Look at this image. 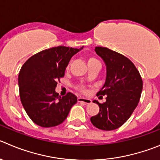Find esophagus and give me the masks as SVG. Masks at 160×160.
Listing matches in <instances>:
<instances>
[{"label":"esophagus","mask_w":160,"mask_h":160,"mask_svg":"<svg viewBox=\"0 0 160 160\" xmlns=\"http://www.w3.org/2000/svg\"><path fill=\"white\" fill-rule=\"evenodd\" d=\"M77 100H78L79 102H83V103H85V104L92 103V100H91V99H89V98H83V97H81V96L78 97Z\"/></svg>","instance_id":"34e87169"}]
</instances>
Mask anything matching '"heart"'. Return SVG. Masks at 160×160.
Wrapping results in <instances>:
<instances>
[{
    "label": "heart",
    "instance_id": "1",
    "mask_svg": "<svg viewBox=\"0 0 160 160\" xmlns=\"http://www.w3.org/2000/svg\"><path fill=\"white\" fill-rule=\"evenodd\" d=\"M94 60H95V58H89V59H88V62H92V61H94ZM79 88H80L81 91H84V88H83V86H80V87Z\"/></svg>",
    "mask_w": 160,
    "mask_h": 160
}]
</instances>
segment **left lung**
<instances>
[{"label": "left lung", "mask_w": 160, "mask_h": 160, "mask_svg": "<svg viewBox=\"0 0 160 160\" xmlns=\"http://www.w3.org/2000/svg\"><path fill=\"white\" fill-rule=\"evenodd\" d=\"M95 50L107 66L105 83L97 93V95H106V102L93 101L99 107V112L91 118V122L99 129L114 130L129 118L137 107L143 81L129 58L107 47L97 46Z\"/></svg>", "instance_id": "8db88e82"}]
</instances>
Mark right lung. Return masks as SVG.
I'll return each mask as SVG.
<instances>
[{
  "instance_id": "1",
  "label": "right lung",
  "mask_w": 160,
  "mask_h": 160,
  "mask_svg": "<svg viewBox=\"0 0 160 160\" xmlns=\"http://www.w3.org/2000/svg\"><path fill=\"white\" fill-rule=\"evenodd\" d=\"M83 49L58 46L42 50L23 64L18 77L19 96L30 118L41 127L62 124L77 103L75 95L60 96L55 92L58 81L64 77L72 57Z\"/></svg>"
}]
</instances>
